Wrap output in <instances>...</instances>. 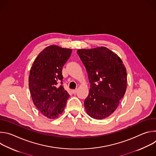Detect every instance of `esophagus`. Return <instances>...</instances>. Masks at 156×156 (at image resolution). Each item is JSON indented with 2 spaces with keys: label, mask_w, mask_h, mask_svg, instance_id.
I'll return each instance as SVG.
<instances>
[{
  "label": "esophagus",
  "mask_w": 156,
  "mask_h": 156,
  "mask_svg": "<svg viewBox=\"0 0 156 156\" xmlns=\"http://www.w3.org/2000/svg\"><path fill=\"white\" fill-rule=\"evenodd\" d=\"M77 91H78L77 90H72V93L75 94L77 93Z\"/></svg>",
  "instance_id": "esophagus-1"
}]
</instances>
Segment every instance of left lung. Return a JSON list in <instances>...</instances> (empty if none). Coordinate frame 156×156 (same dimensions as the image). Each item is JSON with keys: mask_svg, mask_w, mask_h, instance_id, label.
Listing matches in <instances>:
<instances>
[{"mask_svg": "<svg viewBox=\"0 0 156 156\" xmlns=\"http://www.w3.org/2000/svg\"><path fill=\"white\" fill-rule=\"evenodd\" d=\"M86 69L90 90L84 100L86 113L101 120L110 116L123 97L126 70L121 58L105 47L77 51Z\"/></svg>", "mask_w": 156, "mask_h": 156, "instance_id": "obj_1", "label": "left lung"}]
</instances>
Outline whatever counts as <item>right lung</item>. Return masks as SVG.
I'll list each match as a JSON object with an SVG mask.
<instances>
[{"label": "right lung", "instance_id": "add662e5", "mask_svg": "<svg viewBox=\"0 0 156 156\" xmlns=\"http://www.w3.org/2000/svg\"><path fill=\"white\" fill-rule=\"evenodd\" d=\"M72 49L52 45L39 53L29 76V88L34 105L48 119L57 118L63 111L69 94L62 85V68Z\"/></svg>", "mask_w": 156, "mask_h": 156}]
</instances>
